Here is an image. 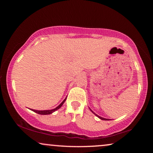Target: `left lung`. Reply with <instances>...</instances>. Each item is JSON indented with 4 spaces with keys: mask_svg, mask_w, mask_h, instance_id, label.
Instances as JSON below:
<instances>
[{
    "mask_svg": "<svg viewBox=\"0 0 153 153\" xmlns=\"http://www.w3.org/2000/svg\"><path fill=\"white\" fill-rule=\"evenodd\" d=\"M90 111H91L93 113H94L96 116H97V117H98V118H100V120H108V119H105V118H103V117H100V116H98V115H97V114H96V113H94V112H93V111H92L91 109H90Z\"/></svg>",
    "mask_w": 153,
    "mask_h": 153,
    "instance_id": "obj_1",
    "label": "left lung"
}]
</instances>
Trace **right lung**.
Returning <instances> with one entry per match:
<instances>
[{"instance_id":"right-lung-1","label":"right lung","mask_w":153,"mask_h":153,"mask_svg":"<svg viewBox=\"0 0 153 153\" xmlns=\"http://www.w3.org/2000/svg\"><path fill=\"white\" fill-rule=\"evenodd\" d=\"M66 98H65V99L63 100V101L61 103V104L58 106V107H56L55 108H54V109H51V110H45V111H38V110H34V109H31V110L33 111V112H35V113H36L40 114V115H49V114L53 113V112H55V111L58 110L59 108H60L62 107V105H63V103L65 102V100H66Z\"/></svg>"}]
</instances>
